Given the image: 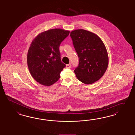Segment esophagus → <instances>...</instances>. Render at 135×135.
I'll return each instance as SVG.
<instances>
[{
  "label": "esophagus",
  "instance_id": "34e87169",
  "mask_svg": "<svg viewBox=\"0 0 135 135\" xmlns=\"http://www.w3.org/2000/svg\"><path fill=\"white\" fill-rule=\"evenodd\" d=\"M66 68H70L71 67V64H67L66 65Z\"/></svg>",
  "mask_w": 135,
  "mask_h": 135
}]
</instances>
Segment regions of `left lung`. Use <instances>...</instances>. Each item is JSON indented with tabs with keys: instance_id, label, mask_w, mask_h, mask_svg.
Returning <instances> with one entry per match:
<instances>
[{
	"instance_id": "1",
	"label": "left lung",
	"mask_w": 135,
	"mask_h": 135,
	"mask_svg": "<svg viewBox=\"0 0 135 135\" xmlns=\"http://www.w3.org/2000/svg\"><path fill=\"white\" fill-rule=\"evenodd\" d=\"M70 36L79 58L74 70L76 76L84 84L94 83L103 77L109 64L105 44L96 34L84 29L74 30Z\"/></svg>"
}]
</instances>
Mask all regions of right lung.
Here are the masks:
<instances>
[{"instance_id": "add662e5", "label": "right lung", "mask_w": 135, "mask_h": 135, "mask_svg": "<svg viewBox=\"0 0 135 135\" xmlns=\"http://www.w3.org/2000/svg\"><path fill=\"white\" fill-rule=\"evenodd\" d=\"M69 33L61 28L50 29L32 40L27 55V66L32 77L41 84L49 86L59 80L66 66L60 59L59 46Z\"/></svg>"}]
</instances>
